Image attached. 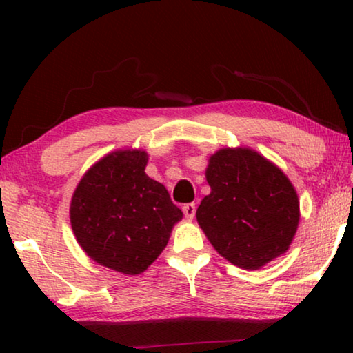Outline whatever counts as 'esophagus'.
Segmentation results:
<instances>
[{
	"label": "esophagus",
	"mask_w": 353,
	"mask_h": 353,
	"mask_svg": "<svg viewBox=\"0 0 353 353\" xmlns=\"http://www.w3.org/2000/svg\"><path fill=\"white\" fill-rule=\"evenodd\" d=\"M183 214H185L188 220H192V219H194V215H196V205L194 204H185V205H183Z\"/></svg>",
	"instance_id": "34e87169"
}]
</instances>
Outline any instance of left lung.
Segmentation results:
<instances>
[{"mask_svg": "<svg viewBox=\"0 0 353 353\" xmlns=\"http://www.w3.org/2000/svg\"><path fill=\"white\" fill-rule=\"evenodd\" d=\"M210 194L197 207V223L221 257L259 270L283 255L297 233L296 188L279 167L250 148H223L209 157Z\"/></svg>", "mask_w": 353, "mask_h": 353, "instance_id": "obj_1", "label": "left lung"}]
</instances>
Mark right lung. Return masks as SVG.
Here are the masks:
<instances>
[{"instance_id": "add662e5", "label": "right lung", "mask_w": 353, "mask_h": 353, "mask_svg": "<svg viewBox=\"0 0 353 353\" xmlns=\"http://www.w3.org/2000/svg\"><path fill=\"white\" fill-rule=\"evenodd\" d=\"M148 152L119 149L93 163L70 201L77 243L96 263L123 274L148 270L183 219L162 183L144 172Z\"/></svg>"}]
</instances>
